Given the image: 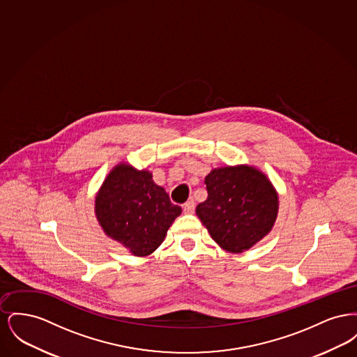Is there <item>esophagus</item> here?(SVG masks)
<instances>
[{
	"label": "esophagus",
	"instance_id": "1",
	"mask_svg": "<svg viewBox=\"0 0 357 357\" xmlns=\"http://www.w3.org/2000/svg\"><path fill=\"white\" fill-rule=\"evenodd\" d=\"M194 210H195V202H194L192 199L187 201L186 204H183V211H185L186 214H192Z\"/></svg>",
	"mask_w": 357,
	"mask_h": 357
}]
</instances>
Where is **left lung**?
Masks as SVG:
<instances>
[{"mask_svg":"<svg viewBox=\"0 0 357 357\" xmlns=\"http://www.w3.org/2000/svg\"><path fill=\"white\" fill-rule=\"evenodd\" d=\"M204 183L208 197L197 206V215L222 249L242 253L268 236L278 195L264 172L248 165L226 166L211 171Z\"/></svg>","mask_w":357,"mask_h":357,"instance_id":"obj_1","label":"left lung"}]
</instances>
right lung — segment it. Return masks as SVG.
I'll list each match as a JSON object with an SVG mask.
<instances>
[{
	"instance_id": "1",
	"label": "right lung",
	"mask_w": 357,
	"mask_h": 357,
	"mask_svg": "<svg viewBox=\"0 0 357 357\" xmlns=\"http://www.w3.org/2000/svg\"><path fill=\"white\" fill-rule=\"evenodd\" d=\"M181 213L165 188L153 183L150 171L128 163L111 170L95 198V214L104 233L136 257L153 253Z\"/></svg>"
}]
</instances>
